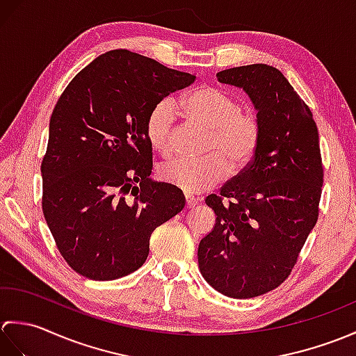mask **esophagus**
I'll return each instance as SVG.
<instances>
[{
    "instance_id": "obj_1",
    "label": "esophagus",
    "mask_w": 356,
    "mask_h": 356,
    "mask_svg": "<svg viewBox=\"0 0 356 356\" xmlns=\"http://www.w3.org/2000/svg\"><path fill=\"white\" fill-rule=\"evenodd\" d=\"M185 200H186V208H194L195 205H197V202H199V199L193 197V195H186Z\"/></svg>"
}]
</instances>
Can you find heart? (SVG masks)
Returning a JSON list of instances; mask_svg holds the SVG:
<instances>
[{"label": "heart", "mask_w": 356, "mask_h": 356, "mask_svg": "<svg viewBox=\"0 0 356 356\" xmlns=\"http://www.w3.org/2000/svg\"><path fill=\"white\" fill-rule=\"evenodd\" d=\"M184 115L203 128L208 136L202 159H177L161 166L159 177L186 194H197L220 184L228 176L229 165L240 170L251 162L259 145L260 128L251 113L240 110L238 101L222 88L203 86L180 99ZM176 110L163 99L149 110L145 134L149 145L162 156H170L174 147ZM230 163L228 164L227 162Z\"/></svg>", "instance_id": "1"}]
</instances>
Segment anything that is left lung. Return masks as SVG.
<instances>
[{"mask_svg":"<svg viewBox=\"0 0 356 356\" xmlns=\"http://www.w3.org/2000/svg\"><path fill=\"white\" fill-rule=\"evenodd\" d=\"M243 88L257 111L259 145L246 168L211 194L213 231L200 240L203 278L231 298H254L282 284L318 218L323 165L318 128L305 101L266 64L217 73Z\"/></svg>","mask_w":356,"mask_h":356,"instance_id":"8db88e82","label":"left lung"}]
</instances>
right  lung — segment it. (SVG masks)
<instances>
[{"mask_svg": "<svg viewBox=\"0 0 356 356\" xmlns=\"http://www.w3.org/2000/svg\"><path fill=\"white\" fill-rule=\"evenodd\" d=\"M194 74L128 50L82 69L56 102L41 165L42 211L59 252L78 274L116 280L145 263L153 231L185 195L149 177V110Z\"/></svg>", "mask_w": 356, "mask_h": 356, "instance_id": "1", "label": "right lung"}]
</instances>
